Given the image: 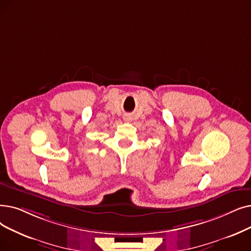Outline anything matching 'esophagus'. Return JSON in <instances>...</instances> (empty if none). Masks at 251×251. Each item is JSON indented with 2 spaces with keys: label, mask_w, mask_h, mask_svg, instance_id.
Masks as SVG:
<instances>
[{
  "label": "esophagus",
  "mask_w": 251,
  "mask_h": 251,
  "mask_svg": "<svg viewBox=\"0 0 251 251\" xmlns=\"http://www.w3.org/2000/svg\"><path fill=\"white\" fill-rule=\"evenodd\" d=\"M124 120H125L126 122H130V121H131V120H132V117L130 116V115H125V116H124Z\"/></svg>",
  "instance_id": "34e87169"
}]
</instances>
